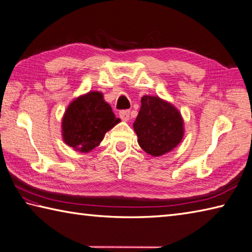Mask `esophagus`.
I'll list each match as a JSON object with an SVG mask.
<instances>
[{
	"instance_id": "1",
	"label": "esophagus",
	"mask_w": 252,
	"mask_h": 252,
	"mask_svg": "<svg viewBox=\"0 0 252 252\" xmlns=\"http://www.w3.org/2000/svg\"><path fill=\"white\" fill-rule=\"evenodd\" d=\"M119 116L122 120L125 121H127L130 119V111L129 110H121L119 112Z\"/></svg>"
}]
</instances>
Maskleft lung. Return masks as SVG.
<instances>
[{
  "mask_svg": "<svg viewBox=\"0 0 252 252\" xmlns=\"http://www.w3.org/2000/svg\"><path fill=\"white\" fill-rule=\"evenodd\" d=\"M133 127L137 143L152 156L174 150L184 137V119L176 107L156 96H143Z\"/></svg>",
  "mask_w": 252,
  "mask_h": 252,
  "instance_id": "1",
  "label": "left lung"
}]
</instances>
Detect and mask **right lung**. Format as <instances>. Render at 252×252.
I'll use <instances>...</instances> for the list:
<instances>
[{"mask_svg": "<svg viewBox=\"0 0 252 252\" xmlns=\"http://www.w3.org/2000/svg\"><path fill=\"white\" fill-rule=\"evenodd\" d=\"M120 122L99 92H90L74 99L62 118L65 144L81 153L99 145L106 133Z\"/></svg>", "mask_w": 252, "mask_h": 252, "instance_id": "add662e5", "label": "right lung"}]
</instances>
